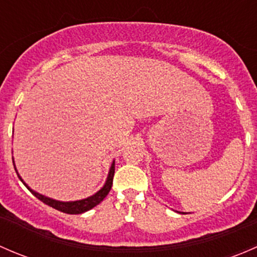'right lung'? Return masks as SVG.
Returning <instances> with one entry per match:
<instances>
[{
    "instance_id": "right-lung-1",
    "label": "right lung",
    "mask_w": 257,
    "mask_h": 257,
    "mask_svg": "<svg viewBox=\"0 0 257 257\" xmlns=\"http://www.w3.org/2000/svg\"><path fill=\"white\" fill-rule=\"evenodd\" d=\"M15 169H16V168H15ZM17 175H18V173H17ZM113 177H114V162L112 163V167H110L109 174H108L107 181H105L104 186H103L99 191H97L94 195L89 196V198H87V199H82V200H77V201H58V200H54V199L47 198V196L41 195V194L33 191L32 189H31L30 186H28L27 184L22 180V178L18 175L20 180L25 184L26 188H27L28 190H30L31 193L36 196V198L40 199L42 203L52 206L53 209L59 210V211H62V212H66V214H82V212H85V211H88V210L93 209L94 206H97L100 201H103V199H104L105 196L108 195V193L110 191V188H112V184H113Z\"/></svg>"
}]
</instances>
